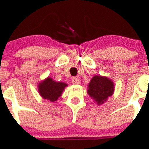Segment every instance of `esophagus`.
Returning a JSON list of instances; mask_svg holds the SVG:
<instances>
[{"mask_svg": "<svg viewBox=\"0 0 149 149\" xmlns=\"http://www.w3.org/2000/svg\"><path fill=\"white\" fill-rule=\"evenodd\" d=\"M72 84H80V80H79L78 77H72Z\"/></svg>", "mask_w": 149, "mask_h": 149, "instance_id": "obj_1", "label": "esophagus"}]
</instances>
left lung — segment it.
I'll return each mask as SVG.
<instances>
[{"instance_id":"8db88e82","label":"left lung","mask_w":149,"mask_h":149,"mask_svg":"<svg viewBox=\"0 0 149 149\" xmlns=\"http://www.w3.org/2000/svg\"><path fill=\"white\" fill-rule=\"evenodd\" d=\"M113 83L107 77L95 75L89 84L88 94L98 103L101 104L113 93Z\"/></svg>"}]
</instances>
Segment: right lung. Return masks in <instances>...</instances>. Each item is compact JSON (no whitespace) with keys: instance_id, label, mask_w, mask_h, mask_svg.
I'll return each mask as SVG.
<instances>
[{"instance_id":"1","label":"right lung","mask_w":149,"mask_h":149,"mask_svg":"<svg viewBox=\"0 0 149 149\" xmlns=\"http://www.w3.org/2000/svg\"><path fill=\"white\" fill-rule=\"evenodd\" d=\"M65 86H67V84L65 83L56 82L48 77L39 84V93L43 98L53 102L58 99Z\"/></svg>"}]
</instances>
